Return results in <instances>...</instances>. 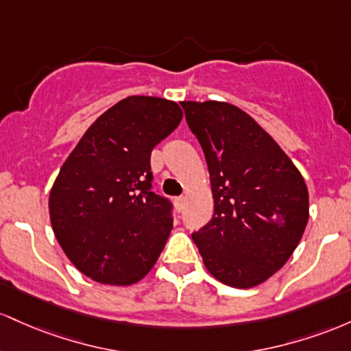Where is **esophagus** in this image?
Returning <instances> with one entry per match:
<instances>
[{
    "label": "esophagus",
    "mask_w": 351,
    "mask_h": 351,
    "mask_svg": "<svg viewBox=\"0 0 351 351\" xmlns=\"http://www.w3.org/2000/svg\"><path fill=\"white\" fill-rule=\"evenodd\" d=\"M174 202H176L177 210L180 212V210H182V208H184V204H186V197H182V195H180V197H176Z\"/></svg>",
    "instance_id": "34e87169"
}]
</instances>
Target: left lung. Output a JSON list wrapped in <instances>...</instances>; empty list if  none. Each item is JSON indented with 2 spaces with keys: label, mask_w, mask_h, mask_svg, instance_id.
I'll return each mask as SVG.
<instances>
[{
  "label": "left lung",
  "mask_w": 351,
  "mask_h": 351,
  "mask_svg": "<svg viewBox=\"0 0 351 351\" xmlns=\"http://www.w3.org/2000/svg\"><path fill=\"white\" fill-rule=\"evenodd\" d=\"M202 145L214 215L192 240L206 269L235 289H252L280 270L308 222V189L290 157L237 106L182 101Z\"/></svg>",
  "instance_id": "obj_1"
}]
</instances>
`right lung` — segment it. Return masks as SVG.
<instances>
[{
    "label": "right lung",
    "instance_id": "1",
    "mask_svg": "<svg viewBox=\"0 0 351 351\" xmlns=\"http://www.w3.org/2000/svg\"><path fill=\"white\" fill-rule=\"evenodd\" d=\"M182 121L174 101L129 96L101 114L54 180L59 245L93 280L125 287L151 271L172 230V206L151 191V152Z\"/></svg>",
    "mask_w": 351,
    "mask_h": 351
}]
</instances>
